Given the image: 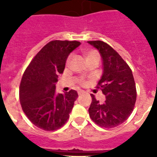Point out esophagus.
Returning <instances> with one entry per match:
<instances>
[{"label": "esophagus", "mask_w": 157, "mask_h": 157, "mask_svg": "<svg viewBox=\"0 0 157 157\" xmlns=\"http://www.w3.org/2000/svg\"><path fill=\"white\" fill-rule=\"evenodd\" d=\"M84 91H82V90H79V91H78V95H82L83 94H84Z\"/></svg>", "instance_id": "34e87169"}]
</instances>
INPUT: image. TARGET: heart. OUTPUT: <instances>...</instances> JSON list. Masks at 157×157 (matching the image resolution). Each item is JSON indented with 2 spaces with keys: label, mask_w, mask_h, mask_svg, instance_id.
Masks as SVG:
<instances>
[{
  "label": "heart",
  "mask_w": 157,
  "mask_h": 157,
  "mask_svg": "<svg viewBox=\"0 0 157 157\" xmlns=\"http://www.w3.org/2000/svg\"><path fill=\"white\" fill-rule=\"evenodd\" d=\"M82 55L85 58L86 61V63H90L94 61H97V62H99L100 60V53L98 52V50H96V49H83L82 51ZM71 56H69L67 59V62H66V65L67 66H68L71 63ZM79 83L81 85H85L86 82L85 81L84 79H80L79 80Z\"/></svg>",
  "instance_id": "1"
}]
</instances>
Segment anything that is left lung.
Here are the masks:
<instances>
[{
  "instance_id": "1",
  "label": "left lung",
  "mask_w": 157,
  "mask_h": 157,
  "mask_svg": "<svg viewBox=\"0 0 157 157\" xmlns=\"http://www.w3.org/2000/svg\"><path fill=\"white\" fill-rule=\"evenodd\" d=\"M88 43L98 48L102 57L103 75L97 88L101 89L106 98L101 104L91 94L90 117L101 127H116L128 119L135 105L137 91L132 71L109 44L102 41Z\"/></svg>"
}]
</instances>
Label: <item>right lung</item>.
<instances>
[{
  "mask_svg": "<svg viewBox=\"0 0 157 157\" xmlns=\"http://www.w3.org/2000/svg\"><path fill=\"white\" fill-rule=\"evenodd\" d=\"M81 43L49 41L36 54L25 70L19 86L23 111L34 125L47 131L58 130L69 119L78 94L74 90L56 95L58 75L63 73L67 58Z\"/></svg>",
  "mask_w": 157,
  "mask_h": 157,
  "instance_id": "obj_1",
  "label": "right lung"
}]
</instances>
